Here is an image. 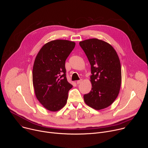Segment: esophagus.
Instances as JSON below:
<instances>
[{"instance_id": "obj_1", "label": "esophagus", "mask_w": 148, "mask_h": 148, "mask_svg": "<svg viewBox=\"0 0 148 148\" xmlns=\"http://www.w3.org/2000/svg\"><path fill=\"white\" fill-rule=\"evenodd\" d=\"M82 79H80V80L77 81L76 82H77V84H79L81 83V82H82Z\"/></svg>"}]
</instances>
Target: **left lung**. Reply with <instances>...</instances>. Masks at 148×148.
Listing matches in <instances>:
<instances>
[{"instance_id": "left-lung-1", "label": "left lung", "mask_w": 148, "mask_h": 148, "mask_svg": "<svg viewBox=\"0 0 148 148\" xmlns=\"http://www.w3.org/2000/svg\"><path fill=\"white\" fill-rule=\"evenodd\" d=\"M91 64V91L84 95L89 107L100 110L108 107L117 98L121 85V67L113 47L103 40L91 38L79 42Z\"/></svg>"}]
</instances>
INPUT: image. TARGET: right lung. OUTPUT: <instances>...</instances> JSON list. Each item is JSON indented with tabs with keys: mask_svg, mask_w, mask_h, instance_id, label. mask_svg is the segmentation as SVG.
<instances>
[{
	"mask_svg": "<svg viewBox=\"0 0 148 148\" xmlns=\"http://www.w3.org/2000/svg\"><path fill=\"white\" fill-rule=\"evenodd\" d=\"M74 41L56 40L38 51L33 68V84L37 99L49 111L56 112L65 106L73 87L66 78L65 62L75 47Z\"/></svg>",
	"mask_w": 148,
	"mask_h": 148,
	"instance_id": "right-lung-1",
	"label": "right lung"
}]
</instances>
